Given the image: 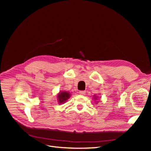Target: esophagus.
I'll return each instance as SVG.
<instances>
[{
  "mask_svg": "<svg viewBox=\"0 0 151 151\" xmlns=\"http://www.w3.org/2000/svg\"><path fill=\"white\" fill-rule=\"evenodd\" d=\"M79 94L81 95H85L86 92H85L84 91H79Z\"/></svg>",
  "mask_w": 151,
  "mask_h": 151,
  "instance_id": "34e87169",
  "label": "esophagus"
}]
</instances>
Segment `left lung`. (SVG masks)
<instances>
[{
	"label": "left lung",
	"mask_w": 151,
	"mask_h": 151,
	"mask_svg": "<svg viewBox=\"0 0 151 151\" xmlns=\"http://www.w3.org/2000/svg\"><path fill=\"white\" fill-rule=\"evenodd\" d=\"M97 98H98L97 96H94V100H96ZM96 102H97V101H96Z\"/></svg>",
	"instance_id": "1"
}]
</instances>
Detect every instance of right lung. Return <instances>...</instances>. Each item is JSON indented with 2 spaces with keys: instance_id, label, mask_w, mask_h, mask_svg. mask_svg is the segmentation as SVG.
<instances>
[{
  "instance_id": "obj_1",
  "label": "right lung",
  "mask_w": 151,
  "mask_h": 151,
  "mask_svg": "<svg viewBox=\"0 0 151 151\" xmlns=\"http://www.w3.org/2000/svg\"><path fill=\"white\" fill-rule=\"evenodd\" d=\"M70 97V94L67 91H61L57 95V100L59 104H63Z\"/></svg>"
}]
</instances>
